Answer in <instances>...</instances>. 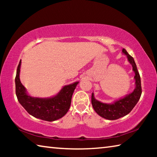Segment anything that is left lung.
<instances>
[{
    "label": "left lung",
    "instance_id": "1",
    "mask_svg": "<svg viewBox=\"0 0 157 157\" xmlns=\"http://www.w3.org/2000/svg\"><path fill=\"white\" fill-rule=\"evenodd\" d=\"M123 52L127 55L129 63L132 65L133 71L135 73L134 79L136 80V88L132 94L116 101L113 104H105V103L100 102V101L95 100L94 93L91 95L92 106L95 112L101 117L107 119V120H116V119L127 115L137 104L142 94L140 77L139 71L137 70L134 58L129 55V53L124 48L123 49Z\"/></svg>",
    "mask_w": 157,
    "mask_h": 157
}]
</instances>
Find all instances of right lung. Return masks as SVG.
Here are the masks:
<instances>
[{"label": "right lung", "instance_id": "right-lung-1", "mask_svg": "<svg viewBox=\"0 0 157 157\" xmlns=\"http://www.w3.org/2000/svg\"><path fill=\"white\" fill-rule=\"evenodd\" d=\"M21 63V61L18 65L15 78L16 95L20 104L30 115L44 121L52 122L64 116L71 107L74 90L79 82L65 86L55 97L33 98L27 94L25 87L20 81Z\"/></svg>", "mask_w": 157, "mask_h": 157}]
</instances>
